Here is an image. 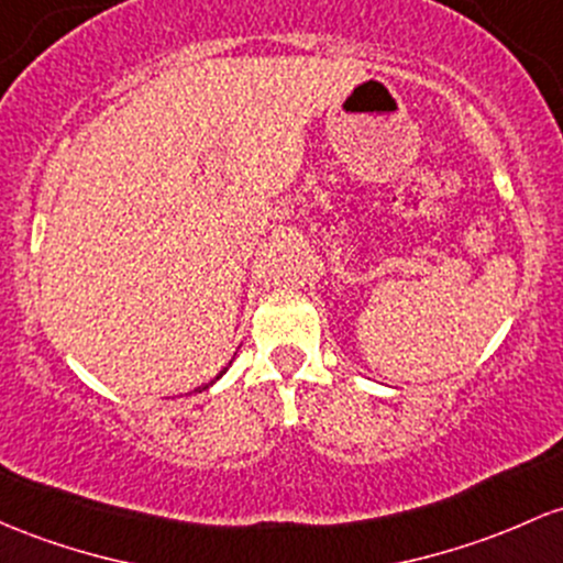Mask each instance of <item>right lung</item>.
<instances>
[{"label":"right lung","mask_w":563,"mask_h":563,"mask_svg":"<svg viewBox=\"0 0 563 563\" xmlns=\"http://www.w3.org/2000/svg\"><path fill=\"white\" fill-rule=\"evenodd\" d=\"M224 372H227V368H224ZM224 372H221V374H224ZM221 374H216V379H219V376H221ZM216 379H213V382H216ZM213 382H208V385H206V387H200V390H208V387H211V385H213Z\"/></svg>","instance_id":"obj_1"}]
</instances>
